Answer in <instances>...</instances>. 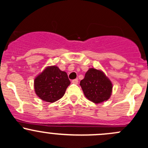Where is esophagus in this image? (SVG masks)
I'll list each match as a JSON object with an SVG mask.
<instances>
[{
	"instance_id": "esophagus-1",
	"label": "esophagus",
	"mask_w": 148,
	"mask_h": 148,
	"mask_svg": "<svg viewBox=\"0 0 148 148\" xmlns=\"http://www.w3.org/2000/svg\"><path fill=\"white\" fill-rule=\"evenodd\" d=\"M73 84H78V79H75L72 80V82H71Z\"/></svg>"
}]
</instances>
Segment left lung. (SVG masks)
I'll use <instances>...</instances> for the list:
<instances>
[{
	"instance_id": "obj_1",
	"label": "left lung",
	"mask_w": 148,
	"mask_h": 148,
	"mask_svg": "<svg viewBox=\"0 0 148 148\" xmlns=\"http://www.w3.org/2000/svg\"><path fill=\"white\" fill-rule=\"evenodd\" d=\"M85 97L94 103L99 104L110 99L112 84L103 71L90 68L80 82Z\"/></svg>"
}]
</instances>
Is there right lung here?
<instances>
[{
  "label": "right lung",
  "instance_id": "add662e5",
  "mask_svg": "<svg viewBox=\"0 0 148 148\" xmlns=\"http://www.w3.org/2000/svg\"><path fill=\"white\" fill-rule=\"evenodd\" d=\"M70 81L65 71L56 66H47L34 79L37 96L47 102H54L64 96Z\"/></svg>",
  "mask_w": 148,
  "mask_h": 148
}]
</instances>
